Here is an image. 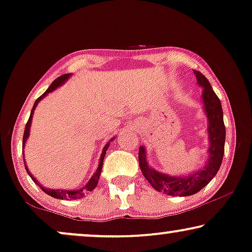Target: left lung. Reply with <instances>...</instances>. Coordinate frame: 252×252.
I'll return each instance as SVG.
<instances>
[{
	"mask_svg": "<svg viewBox=\"0 0 252 252\" xmlns=\"http://www.w3.org/2000/svg\"><path fill=\"white\" fill-rule=\"evenodd\" d=\"M194 74L196 76L198 86L203 88L202 100L209 121L208 133L210 147L208 150L209 157L207 164L189 176H169L158 172L148 165L145 147H139L138 160L144 177L158 192L171 196H189L200 192L217 175L225 153L226 130L220 100L212 90L207 77L198 70H194Z\"/></svg>",
	"mask_w": 252,
	"mask_h": 252,
	"instance_id": "8db88e82",
	"label": "left lung"
}]
</instances>
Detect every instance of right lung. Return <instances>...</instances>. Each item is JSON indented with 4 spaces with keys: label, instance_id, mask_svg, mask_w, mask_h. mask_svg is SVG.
Instances as JSON below:
<instances>
[{
    "label": "right lung",
    "instance_id": "right-lung-1",
    "mask_svg": "<svg viewBox=\"0 0 252 252\" xmlns=\"http://www.w3.org/2000/svg\"><path fill=\"white\" fill-rule=\"evenodd\" d=\"M69 76H70V74H65V75H62V76H59L58 79H56V80L54 81V82L51 83V86L48 88L47 91H45L44 94H42V95H40V97H38V98L36 99V101L34 102V106H33V108H32V112H31V116H30V119H28V121H27V123H26V126H25V132H24V137H23V147H25V144H26V140H27V138H28V134H30V127H31V125H32V119H33V114H34L35 107H36V106H37L38 101H40L41 99H43L48 94H50V92L56 90L57 88L60 87V86H62V84L65 83L66 80L68 79ZM112 140H113V139H112ZM108 147H109V141H108L107 144L105 145L104 150H102V153H101V155H100V160H99V165H98L97 170H95V172L94 173V175H92V177L90 178L89 182L87 183V185L83 186L82 189H80L67 190V189H47V187L42 186L41 184L38 183L37 180L34 178V176L32 175V173H31L30 171H28L27 165H26V162H24V163H25V169H26V171H27L28 175H30L31 178L33 179V182H34L35 184H36V185H37L38 187H40V189H41L42 190H43L44 193H47L48 195H50V196L55 197V198H59V200H77V198L83 197L84 195H86L87 193H89V192H91V190H94V189H95V186H97L98 180H99V177H100L101 169H102V162H104V158H105V155H106V151H107ZM23 154H24V153H23ZM23 157H24V155H23Z\"/></svg>",
    "mask_w": 252,
    "mask_h": 252
}]
</instances>
